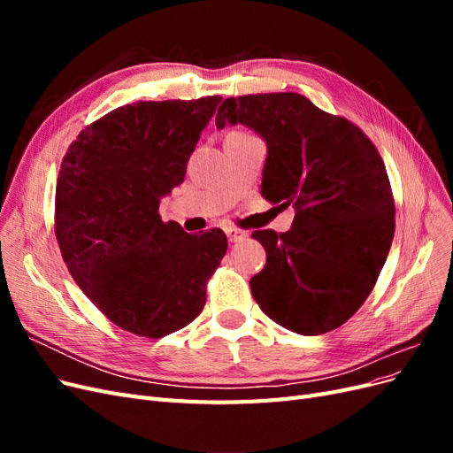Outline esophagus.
Listing matches in <instances>:
<instances>
[{"instance_id":"esophagus-1","label":"esophagus","mask_w":453,"mask_h":453,"mask_svg":"<svg viewBox=\"0 0 453 453\" xmlns=\"http://www.w3.org/2000/svg\"><path fill=\"white\" fill-rule=\"evenodd\" d=\"M225 232H226V238H228L230 243H236V242H242V240L248 238V232H243V230H240V228L228 226Z\"/></svg>"}]
</instances>
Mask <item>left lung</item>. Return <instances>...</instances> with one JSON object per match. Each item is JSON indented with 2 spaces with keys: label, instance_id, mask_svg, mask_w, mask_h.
I'll list each match as a JSON object with an SVG mask.
<instances>
[{
  "label": "left lung",
  "instance_id": "8db88e82",
  "mask_svg": "<svg viewBox=\"0 0 453 453\" xmlns=\"http://www.w3.org/2000/svg\"><path fill=\"white\" fill-rule=\"evenodd\" d=\"M217 128L243 125L266 143L260 195L293 205V226L255 230L266 266L251 295L272 321L318 336L361 308L386 265L395 202L378 149L344 117L296 92L226 98Z\"/></svg>",
  "mask_w": 453,
  "mask_h": 453
}]
</instances>
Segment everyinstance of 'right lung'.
Masks as SVG:
<instances>
[{"instance_id":"1","label":"right lung","mask_w":453,"mask_h":453,"mask_svg":"<svg viewBox=\"0 0 453 453\" xmlns=\"http://www.w3.org/2000/svg\"><path fill=\"white\" fill-rule=\"evenodd\" d=\"M221 100L117 107L62 160L54 202L62 258L81 291L128 333L162 338L195 321L226 253L223 230L187 234L158 215Z\"/></svg>"}]
</instances>
